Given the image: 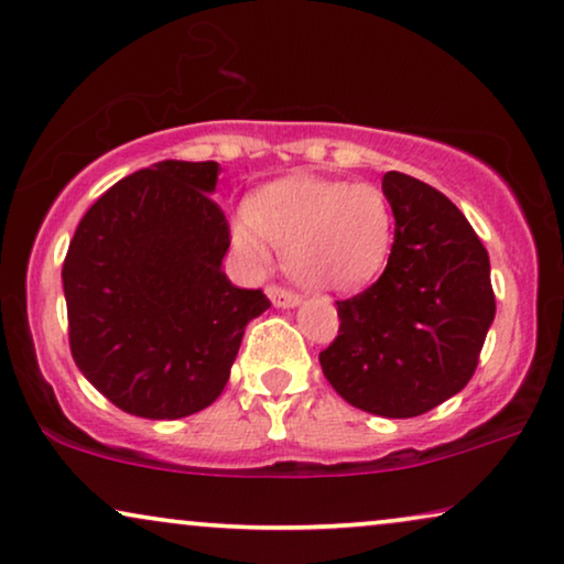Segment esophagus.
<instances>
[{
  "instance_id": "esophagus-1",
  "label": "esophagus",
  "mask_w": 564,
  "mask_h": 564,
  "mask_svg": "<svg viewBox=\"0 0 564 564\" xmlns=\"http://www.w3.org/2000/svg\"><path fill=\"white\" fill-rule=\"evenodd\" d=\"M268 296H271L273 306H281V308H293V306L301 304L299 293H293L289 289H281V285H268Z\"/></svg>"
}]
</instances>
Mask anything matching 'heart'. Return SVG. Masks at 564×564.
I'll list each match as a JSON object with an SVG mask.
<instances>
[{
  "mask_svg": "<svg viewBox=\"0 0 564 564\" xmlns=\"http://www.w3.org/2000/svg\"><path fill=\"white\" fill-rule=\"evenodd\" d=\"M250 263L268 265L273 245L289 271L316 291H347L383 271L393 242V209L383 188L314 176L281 181L245 204L232 225Z\"/></svg>",
  "mask_w": 564,
  "mask_h": 564,
  "instance_id": "heart-1",
  "label": "heart"
}]
</instances>
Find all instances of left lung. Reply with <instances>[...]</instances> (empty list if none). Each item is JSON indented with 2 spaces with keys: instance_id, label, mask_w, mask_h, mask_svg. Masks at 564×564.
Here are the masks:
<instances>
[{
  "instance_id": "8db88e82",
  "label": "left lung",
  "mask_w": 564,
  "mask_h": 564,
  "mask_svg": "<svg viewBox=\"0 0 564 564\" xmlns=\"http://www.w3.org/2000/svg\"><path fill=\"white\" fill-rule=\"evenodd\" d=\"M393 248L380 279L337 301L339 335L319 352L355 409L411 419L463 391L496 316L488 250L465 214L424 181L388 171Z\"/></svg>"
}]
</instances>
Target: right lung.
<instances>
[{"instance_id": "add662e5", "label": "right lung", "mask_w": 564, "mask_h": 564, "mask_svg": "<svg viewBox=\"0 0 564 564\" xmlns=\"http://www.w3.org/2000/svg\"><path fill=\"white\" fill-rule=\"evenodd\" d=\"M219 163L161 161L101 194L63 263L70 355L117 409L192 416L219 399L245 327L271 306L221 271Z\"/></svg>"}]
</instances>
